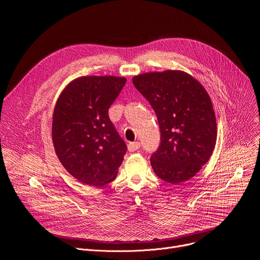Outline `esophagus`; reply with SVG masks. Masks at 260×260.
Here are the masks:
<instances>
[{"instance_id": "34e87169", "label": "esophagus", "mask_w": 260, "mask_h": 260, "mask_svg": "<svg viewBox=\"0 0 260 260\" xmlns=\"http://www.w3.org/2000/svg\"><path fill=\"white\" fill-rule=\"evenodd\" d=\"M139 148H140V143H139V142H131V143H128V145H127V149H128V151H131V152H134V151L138 150Z\"/></svg>"}]
</instances>
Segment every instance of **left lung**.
Listing matches in <instances>:
<instances>
[{
  "mask_svg": "<svg viewBox=\"0 0 260 260\" xmlns=\"http://www.w3.org/2000/svg\"><path fill=\"white\" fill-rule=\"evenodd\" d=\"M133 83L152 106L160 128V145L150 158L154 173L171 184L189 180L216 145L217 123L208 92L179 70L140 74Z\"/></svg>",
  "mask_w": 260,
  "mask_h": 260,
  "instance_id": "1",
  "label": "left lung"
}]
</instances>
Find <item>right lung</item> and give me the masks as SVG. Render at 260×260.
I'll return each mask as SVG.
<instances>
[{"mask_svg": "<svg viewBox=\"0 0 260 260\" xmlns=\"http://www.w3.org/2000/svg\"><path fill=\"white\" fill-rule=\"evenodd\" d=\"M126 79L82 76L60 92L53 111L52 142L62 167L79 182L101 187L112 182L126 152L108 111Z\"/></svg>", "mask_w": 260, "mask_h": 260, "instance_id": "add662e5", "label": "right lung"}]
</instances>
